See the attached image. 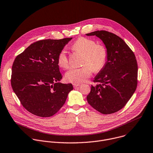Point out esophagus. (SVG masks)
<instances>
[{"instance_id": "34e87169", "label": "esophagus", "mask_w": 153, "mask_h": 153, "mask_svg": "<svg viewBox=\"0 0 153 153\" xmlns=\"http://www.w3.org/2000/svg\"><path fill=\"white\" fill-rule=\"evenodd\" d=\"M73 86H74V88H76V87H77V86H80V84H79V83H74L73 84Z\"/></svg>"}]
</instances>
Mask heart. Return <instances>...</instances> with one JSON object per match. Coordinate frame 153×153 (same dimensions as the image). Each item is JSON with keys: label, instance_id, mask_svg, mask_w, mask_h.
<instances>
[{"label": "heart", "instance_id": "b5f03b06", "mask_svg": "<svg viewBox=\"0 0 153 153\" xmlns=\"http://www.w3.org/2000/svg\"><path fill=\"white\" fill-rule=\"evenodd\" d=\"M72 48L83 53L82 64L79 68H72L65 74L67 81L80 83L87 80L91 76L93 70L99 71L105 66L108 60V51L106 47L86 37L79 38L73 44ZM58 65L59 67L67 69L69 67L68 58L65 49L62 50L58 56Z\"/></svg>", "mask_w": 153, "mask_h": 153}]
</instances>
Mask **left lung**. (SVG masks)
I'll return each mask as SVG.
<instances>
[{"mask_svg": "<svg viewBox=\"0 0 153 153\" xmlns=\"http://www.w3.org/2000/svg\"><path fill=\"white\" fill-rule=\"evenodd\" d=\"M95 35L103 41L108 51V61L95 77L87 95L88 103L102 114H111L123 109L137 85V64L135 55L125 41L106 30H97Z\"/></svg>", "mask_w": 153, "mask_h": 153, "instance_id": "left-lung-1", "label": "left lung"}]
</instances>
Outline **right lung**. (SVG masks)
<instances>
[{"label":"right lung","mask_w":153,"mask_h":153,"mask_svg":"<svg viewBox=\"0 0 153 153\" xmlns=\"http://www.w3.org/2000/svg\"><path fill=\"white\" fill-rule=\"evenodd\" d=\"M72 39H42L33 42L16 58L11 83L22 106L31 114L50 117L65 104L72 84L58 82L62 76L58 56Z\"/></svg>","instance_id":"1"}]
</instances>
